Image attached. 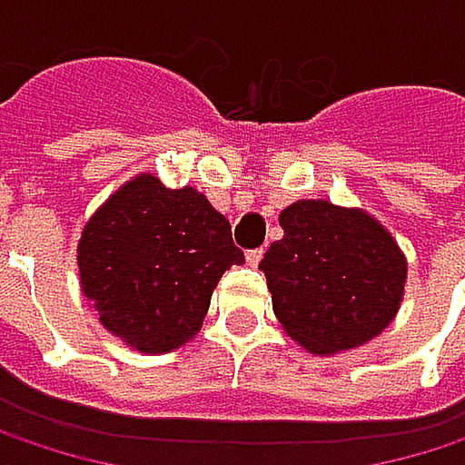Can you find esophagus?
<instances>
[{
	"instance_id": "1",
	"label": "esophagus",
	"mask_w": 465,
	"mask_h": 465,
	"mask_svg": "<svg viewBox=\"0 0 465 465\" xmlns=\"http://www.w3.org/2000/svg\"><path fill=\"white\" fill-rule=\"evenodd\" d=\"M261 258H263V247L247 250V263H250V266H258V263H261Z\"/></svg>"
}]
</instances>
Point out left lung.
Masks as SVG:
<instances>
[{"mask_svg":"<svg viewBox=\"0 0 465 465\" xmlns=\"http://www.w3.org/2000/svg\"><path fill=\"white\" fill-rule=\"evenodd\" d=\"M263 269L282 328L310 352L352 350L391 325L407 261L371 215L302 199L280 215Z\"/></svg>","mask_w":465,"mask_h":465,"instance_id":"left-lung-1","label":"left lung"}]
</instances>
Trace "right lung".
<instances>
[{"label": "right lung", "instance_id": "right-lung-1", "mask_svg": "<svg viewBox=\"0 0 465 465\" xmlns=\"http://www.w3.org/2000/svg\"><path fill=\"white\" fill-rule=\"evenodd\" d=\"M244 263L232 223L193 188L126 183L83 229L77 266L99 323L142 352L199 333L226 269Z\"/></svg>", "mask_w": 465, "mask_h": 465}]
</instances>
